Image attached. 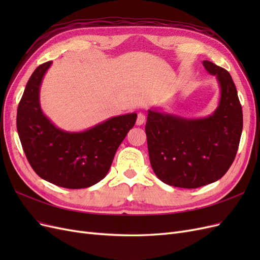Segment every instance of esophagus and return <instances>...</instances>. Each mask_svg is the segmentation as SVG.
Wrapping results in <instances>:
<instances>
[{"instance_id":"34e87169","label":"esophagus","mask_w":260,"mask_h":260,"mask_svg":"<svg viewBox=\"0 0 260 260\" xmlns=\"http://www.w3.org/2000/svg\"><path fill=\"white\" fill-rule=\"evenodd\" d=\"M144 122H145V116L140 113L137 118V125H142Z\"/></svg>"}]
</instances>
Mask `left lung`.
Masks as SVG:
<instances>
[{"instance_id": "1", "label": "left lung", "mask_w": 260, "mask_h": 260, "mask_svg": "<svg viewBox=\"0 0 260 260\" xmlns=\"http://www.w3.org/2000/svg\"><path fill=\"white\" fill-rule=\"evenodd\" d=\"M220 88L217 108L203 118H185L155 107L147 111L145 132L151 166L168 185L196 188L224 176L237 155L243 113L232 77L204 60Z\"/></svg>"}]
</instances>
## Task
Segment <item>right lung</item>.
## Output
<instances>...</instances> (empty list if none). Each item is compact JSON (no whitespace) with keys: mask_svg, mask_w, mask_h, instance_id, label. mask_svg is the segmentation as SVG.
Listing matches in <instances>:
<instances>
[{"mask_svg":"<svg viewBox=\"0 0 260 260\" xmlns=\"http://www.w3.org/2000/svg\"><path fill=\"white\" fill-rule=\"evenodd\" d=\"M52 61L37 67L17 109V131L30 166L43 180L66 188H83L103 180L116 151L137 121V113L108 118L92 128H57L40 104L43 77Z\"/></svg>","mask_w":260,"mask_h":260,"instance_id":"add662e5","label":"right lung"}]
</instances>
